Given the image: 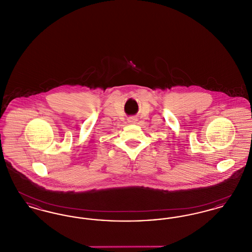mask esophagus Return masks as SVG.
<instances>
[{"instance_id":"34e87169","label":"esophagus","mask_w":252,"mask_h":252,"mask_svg":"<svg viewBox=\"0 0 252 252\" xmlns=\"http://www.w3.org/2000/svg\"><path fill=\"white\" fill-rule=\"evenodd\" d=\"M137 118L136 117H130V118H128V123H130V124H135L136 122H137Z\"/></svg>"}]
</instances>
